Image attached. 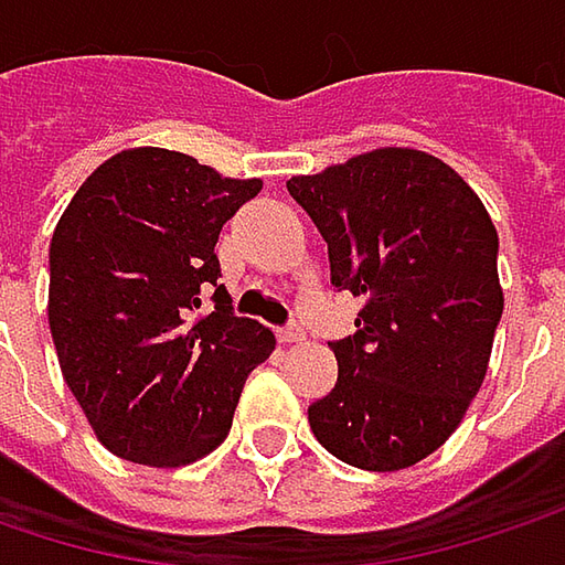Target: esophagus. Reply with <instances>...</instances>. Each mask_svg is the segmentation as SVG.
Masks as SVG:
<instances>
[{
	"label": "esophagus",
	"instance_id": "esophagus-1",
	"mask_svg": "<svg viewBox=\"0 0 565 565\" xmlns=\"http://www.w3.org/2000/svg\"><path fill=\"white\" fill-rule=\"evenodd\" d=\"M278 339H281V342H303V339H307V329H303L300 322H287V326L278 329Z\"/></svg>",
	"mask_w": 565,
	"mask_h": 565
}]
</instances>
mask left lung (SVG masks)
<instances>
[{"label":"left lung","instance_id":"left-lung-1","mask_svg":"<svg viewBox=\"0 0 565 565\" xmlns=\"http://www.w3.org/2000/svg\"><path fill=\"white\" fill-rule=\"evenodd\" d=\"M287 191L329 243L332 287L364 297L354 335L329 342L339 381L307 409L316 441L361 470L413 467L486 377L502 319L495 226L450 166L399 147Z\"/></svg>","mask_w":565,"mask_h":565}]
</instances>
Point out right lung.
<instances>
[{
  "label": "right lung",
  "instance_id": "1",
  "mask_svg": "<svg viewBox=\"0 0 565 565\" xmlns=\"http://www.w3.org/2000/svg\"><path fill=\"white\" fill-rule=\"evenodd\" d=\"M258 191V179H223L184 152L140 147L102 162L60 216L53 345L117 457L182 467L211 454L246 377L275 349L271 329L236 316L214 252L223 223Z\"/></svg>",
  "mask_w": 565,
  "mask_h": 565
}]
</instances>
